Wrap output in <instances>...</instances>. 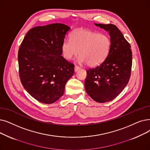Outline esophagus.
Instances as JSON below:
<instances>
[{
    "instance_id": "esophagus-1",
    "label": "esophagus",
    "mask_w": 150,
    "mask_h": 150,
    "mask_svg": "<svg viewBox=\"0 0 150 150\" xmlns=\"http://www.w3.org/2000/svg\"><path fill=\"white\" fill-rule=\"evenodd\" d=\"M79 69H80V67L77 66H75V67H74V70H75V72H76V71H77L78 70H79Z\"/></svg>"
}]
</instances>
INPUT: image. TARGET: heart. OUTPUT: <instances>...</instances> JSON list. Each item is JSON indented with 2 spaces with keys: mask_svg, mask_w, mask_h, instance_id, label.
Here are the masks:
<instances>
[{
  "mask_svg": "<svg viewBox=\"0 0 150 150\" xmlns=\"http://www.w3.org/2000/svg\"><path fill=\"white\" fill-rule=\"evenodd\" d=\"M111 47V41L105 34H98L88 29L75 30L70 40L66 39L61 45L63 57L70 60L79 53V61L89 67H96L107 58Z\"/></svg>",
  "mask_w": 150,
  "mask_h": 150,
  "instance_id": "heart-1",
  "label": "heart"
}]
</instances>
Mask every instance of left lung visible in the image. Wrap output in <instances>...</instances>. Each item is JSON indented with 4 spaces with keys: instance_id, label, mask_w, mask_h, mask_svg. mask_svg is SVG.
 I'll return each instance as SVG.
<instances>
[{
    "instance_id": "1",
    "label": "left lung",
    "mask_w": 150,
    "mask_h": 150,
    "mask_svg": "<svg viewBox=\"0 0 150 150\" xmlns=\"http://www.w3.org/2000/svg\"><path fill=\"white\" fill-rule=\"evenodd\" d=\"M95 25L108 32L111 47L105 61L86 70L84 87L94 100L104 103L116 98L127 84L131 76L132 54L131 45L115 25Z\"/></svg>"
}]
</instances>
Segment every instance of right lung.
<instances>
[{"label": "right lung", "mask_w": 150, "mask_h": 150, "mask_svg": "<svg viewBox=\"0 0 150 150\" xmlns=\"http://www.w3.org/2000/svg\"><path fill=\"white\" fill-rule=\"evenodd\" d=\"M70 29L61 23L35 27L28 31L19 47L21 82L40 102L50 104L59 100L74 74V65L61 56V45Z\"/></svg>", "instance_id": "right-lung-1"}]
</instances>
